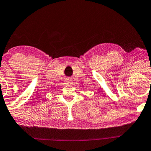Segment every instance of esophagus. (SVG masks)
I'll return each mask as SVG.
<instances>
[{
	"label": "esophagus",
	"mask_w": 151,
	"mask_h": 151,
	"mask_svg": "<svg viewBox=\"0 0 151 151\" xmlns=\"http://www.w3.org/2000/svg\"><path fill=\"white\" fill-rule=\"evenodd\" d=\"M65 82H66V84H71V83H72V81H71V79L70 78H66V80L65 81Z\"/></svg>",
	"instance_id": "1"
}]
</instances>
